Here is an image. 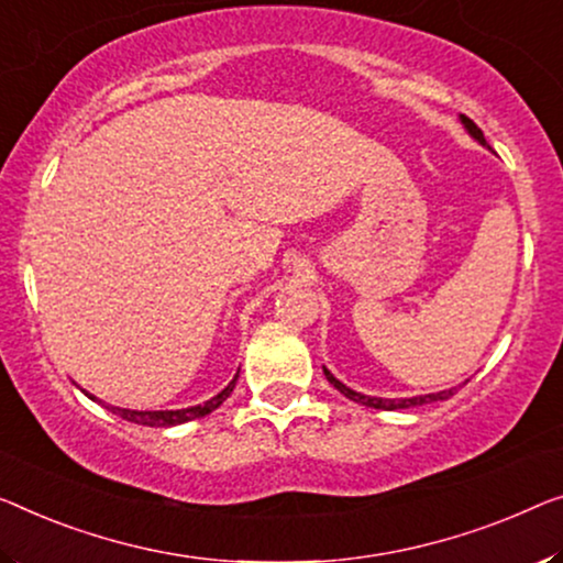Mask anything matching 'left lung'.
Masks as SVG:
<instances>
[{"label": "left lung", "instance_id": "8db88e82", "mask_svg": "<svg viewBox=\"0 0 563 563\" xmlns=\"http://www.w3.org/2000/svg\"><path fill=\"white\" fill-rule=\"evenodd\" d=\"M460 123L465 125V131L470 133V136H473L477 144L481 146H485V148H490L488 146V141H485V136H483V131L477 129V125L467 119V115H460ZM323 374H325V379H329L335 389H339L343 397H349L351 401H358V405H364V407H374V409H387V412H391V409H409V407H419V405H432V401H442V399H450L452 394L457 391V387H452V389H442V391H434V394H419V397H405V399H382V397H366V394H362V391H354V389H349L346 384L343 382H339L335 379V376L329 372V368L323 366Z\"/></svg>", "mask_w": 563, "mask_h": 563}]
</instances>
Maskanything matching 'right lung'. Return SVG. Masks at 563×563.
<instances>
[{
	"label": "right lung",
	"instance_id": "1",
	"mask_svg": "<svg viewBox=\"0 0 563 563\" xmlns=\"http://www.w3.org/2000/svg\"><path fill=\"white\" fill-rule=\"evenodd\" d=\"M238 376L234 374V379L224 387L220 394H214L212 399H207L205 405H195V407H187V409H156V412H139V409H121V407H111L108 405V409H111L113 415H119L123 419H129V422H136V424H146V427H174V424H184V422H191V419H199L205 417L209 412H214L217 407L222 405L224 399L230 397L234 384H238ZM86 391V389H82ZM86 397H90L96 401L93 394L86 391Z\"/></svg>",
	"mask_w": 563,
	"mask_h": 563
}]
</instances>
